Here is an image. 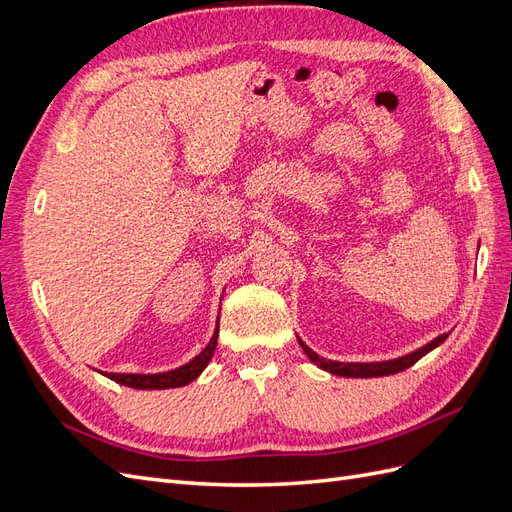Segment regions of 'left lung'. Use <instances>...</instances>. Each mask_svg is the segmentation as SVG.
I'll return each instance as SVG.
<instances>
[{
    "mask_svg": "<svg viewBox=\"0 0 512 512\" xmlns=\"http://www.w3.org/2000/svg\"><path fill=\"white\" fill-rule=\"evenodd\" d=\"M448 337V333H442L438 337H433L431 342H427L425 346L416 348L404 356H397V359L391 361H374V363H339V361H331L324 359V356L316 354L312 348H309L303 339L297 335L299 346L303 348V352L307 354V359L312 361L314 365H318L320 369L329 371L333 376H342V378H380V376H391V374H399L408 367H412L418 359H423L427 352H431L433 348H438L444 339Z\"/></svg>",
    "mask_w": 512,
    "mask_h": 512,
    "instance_id": "1",
    "label": "left lung"
}]
</instances>
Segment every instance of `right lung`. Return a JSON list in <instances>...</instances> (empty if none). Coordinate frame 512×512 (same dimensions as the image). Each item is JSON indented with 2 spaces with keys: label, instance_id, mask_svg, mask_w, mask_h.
Returning a JSON list of instances; mask_svg holds the SVG:
<instances>
[{
  "label": "right lung",
  "instance_id": "add662e5",
  "mask_svg": "<svg viewBox=\"0 0 512 512\" xmlns=\"http://www.w3.org/2000/svg\"><path fill=\"white\" fill-rule=\"evenodd\" d=\"M218 335H220V316L218 322H215V331L209 339V344L203 348V352H198L194 359H190L185 365L168 369V371H158V374H113V371H100L102 376L111 378L113 382H119L123 386H130V389L138 391H164V389H177V386H185L194 382L200 374H203L209 361L215 354V346H218Z\"/></svg>",
  "mask_w": 512,
  "mask_h": 512
}]
</instances>
